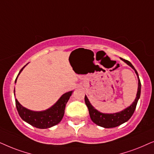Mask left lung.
Instances as JSON below:
<instances>
[{"label": "left lung", "mask_w": 154, "mask_h": 154, "mask_svg": "<svg viewBox=\"0 0 154 154\" xmlns=\"http://www.w3.org/2000/svg\"><path fill=\"white\" fill-rule=\"evenodd\" d=\"M125 63H127L129 66H130L135 71V73L137 74V78H138V89H137V96L135 98L134 101L125 109L122 110V111L116 112V113H103V112H99L98 110L95 109L89 101L87 96L85 95V103L87 105L88 109H89V112L90 115V118L91 120L94 123L97 125L98 126L103 127L104 128H116L120 125L123 124L124 122L128 121L130 120V118L134 113L135 108H136L137 102L139 97H140L141 94V82L139 80L138 73L134 66L132 65L130 61L125 60V59L121 58Z\"/></svg>", "instance_id": "obj_1"}]
</instances>
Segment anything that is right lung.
Masks as SVG:
<instances>
[{
	"instance_id": "1",
	"label": "right lung",
	"mask_w": 154,
	"mask_h": 154,
	"mask_svg": "<svg viewBox=\"0 0 154 154\" xmlns=\"http://www.w3.org/2000/svg\"><path fill=\"white\" fill-rule=\"evenodd\" d=\"M25 66L22 67L18 75ZM17 77L15 79V83L17 82ZM72 94V91L64 94L54 105L48 109L43 110V111H33V110H29L23 107L19 103L17 98H15L16 108L22 120L31 125L39 129L50 128L58 124L61 121L65 113V106ZM14 94H15V89H14Z\"/></svg>"
}]
</instances>
